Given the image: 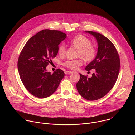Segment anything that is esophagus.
I'll use <instances>...</instances> for the list:
<instances>
[{"label": "esophagus", "mask_w": 135, "mask_h": 135, "mask_svg": "<svg viewBox=\"0 0 135 135\" xmlns=\"http://www.w3.org/2000/svg\"><path fill=\"white\" fill-rule=\"evenodd\" d=\"M71 73H72V71H66L65 72L66 75H69V74H71Z\"/></svg>", "instance_id": "34e87169"}]
</instances>
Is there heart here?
<instances>
[{
    "instance_id": "1",
    "label": "heart",
    "mask_w": 135,
    "mask_h": 135,
    "mask_svg": "<svg viewBox=\"0 0 135 135\" xmlns=\"http://www.w3.org/2000/svg\"><path fill=\"white\" fill-rule=\"evenodd\" d=\"M69 43L73 47L77 49L76 56L81 57L86 62L92 61L97 55V49L91 45V41L86 37L83 35H78L69 41ZM66 52V47L64 44H61L58 47V54L60 56H63ZM64 66L66 68L75 70L82 65L81 59L74 60H68L66 61Z\"/></svg>"
}]
</instances>
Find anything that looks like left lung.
Wrapping results in <instances>:
<instances>
[{
	"label": "left lung",
	"instance_id": "1",
	"mask_svg": "<svg viewBox=\"0 0 135 135\" xmlns=\"http://www.w3.org/2000/svg\"><path fill=\"white\" fill-rule=\"evenodd\" d=\"M85 32L93 35L98 43L97 55L85 68L95 72L90 78L80 74L76 88L82 97L92 101L104 97L113 88L119 76L120 60L116 48L107 37L98 32Z\"/></svg>",
	"mask_w": 135,
	"mask_h": 135
}]
</instances>
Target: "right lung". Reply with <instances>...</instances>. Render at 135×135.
I'll list each match as a JSON object with an SVG mask.
<instances>
[{
    "mask_svg": "<svg viewBox=\"0 0 135 135\" xmlns=\"http://www.w3.org/2000/svg\"><path fill=\"white\" fill-rule=\"evenodd\" d=\"M66 35L58 30H43L30 38L19 55L17 68L21 80L26 89L37 98L52 95L65 76L60 69L51 74L47 71L46 66L57 55L59 45Z\"/></svg>",
    "mask_w": 135,
    "mask_h": 135,
    "instance_id": "add662e5",
    "label": "right lung"
}]
</instances>
